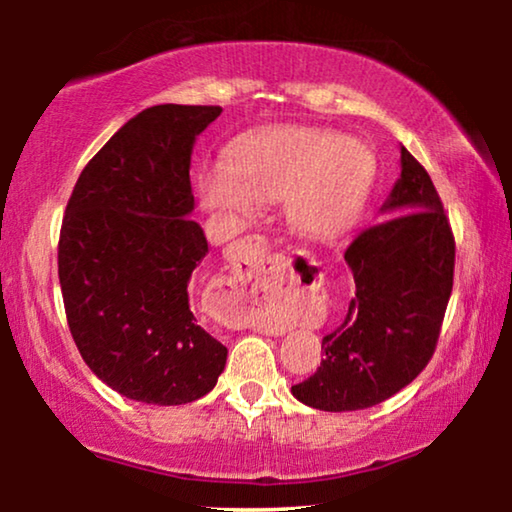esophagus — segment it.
Listing matches in <instances>:
<instances>
[{
  "instance_id": "34e87169",
  "label": "esophagus",
  "mask_w": 512,
  "mask_h": 512,
  "mask_svg": "<svg viewBox=\"0 0 512 512\" xmlns=\"http://www.w3.org/2000/svg\"><path fill=\"white\" fill-rule=\"evenodd\" d=\"M268 247H265L263 237H247L233 275L221 279L219 293L228 300L230 307L226 310L228 326H261L265 310L263 305L256 303L254 293L268 289Z\"/></svg>"
}]
</instances>
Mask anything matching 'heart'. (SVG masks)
Segmentation results:
<instances>
[{
	"instance_id": "heart-1",
	"label": "heart",
	"mask_w": 512,
	"mask_h": 512,
	"mask_svg": "<svg viewBox=\"0 0 512 512\" xmlns=\"http://www.w3.org/2000/svg\"><path fill=\"white\" fill-rule=\"evenodd\" d=\"M375 179V158L361 142L319 128H279L235 144L226 165L200 174L212 212L254 214L258 202L286 200L300 237L333 242L359 221Z\"/></svg>"
}]
</instances>
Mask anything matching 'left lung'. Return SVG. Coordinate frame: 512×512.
<instances>
[{
	"label": "left lung",
	"mask_w": 512,
	"mask_h": 512,
	"mask_svg": "<svg viewBox=\"0 0 512 512\" xmlns=\"http://www.w3.org/2000/svg\"><path fill=\"white\" fill-rule=\"evenodd\" d=\"M387 219L354 237L345 261L356 293L340 328L321 340L326 359L293 384L300 403L363 410L415 380L436 352L454 279V235L429 172L401 146V177Z\"/></svg>",
	"instance_id": "left-lung-1"
}]
</instances>
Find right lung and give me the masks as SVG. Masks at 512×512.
<instances>
[{"instance_id":"1","label":"right lung","mask_w":512,"mask_h":512,"mask_svg":"<svg viewBox=\"0 0 512 512\" xmlns=\"http://www.w3.org/2000/svg\"><path fill=\"white\" fill-rule=\"evenodd\" d=\"M221 107L158 104L130 118L83 167L67 202L58 275L83 361L125 398L184 405L214 389L228 349L191 312L209 251L188 219L195 137Z\"/></svg>"}]
</instances>
